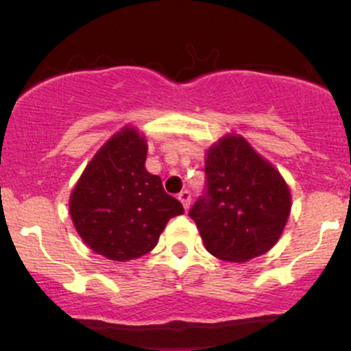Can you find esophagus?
<instances>
[{
  "mask_svg": "<svg viewBox=\"0 0 351 351\" xmlns=\"http://www.w3.org/2000/svg\"><path fill=\"white\" fill-rule=\"evenodd\" d=\"M178 200L182 202L183 207H185V210H186V208L190 207V200H192V195H190L189 190H183V192L178 195Z\"/></svg>",
  "mask_w": 351,
  "mask_h": 351,
  "instance_id": "34e87169",
  "label": "esophagus"
}]
</instances>
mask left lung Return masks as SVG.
<instances>
[{"label":"left lung","mask_w":351,"mask_h":351,"mask_svg":"<svg viewBox=\"0 0 351 351\" xmlns=\"http://www.w3.org/2000/svg\"><path fill=\"white\" fill-rule=\"evenodd\" d=\"M205 176L207 192L190 210L205 250L234 263L270 251L292 207L278 169L244 137L228 134L207 149Z\"/></svg>","instance_id":"8db88e82"}]
</instances>
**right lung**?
Listing matches in <instances>:
<instances>
[{
  "label": "right lung",
  "mask_w": 351,
  "mask_h": 351,
  "mask_svg": "<svg viewBox=\"0 0 351 351\" xmlns=\"http://www.w3.org/2000/svg\"><path fill=\"white\" fill-rule=\"evenodd\" d=\"M147 143L125 125L98 149L69 197V214L90 250L113 261L149 253L183 205L146 169Z\"/></svg>",
  "instance_id": "1"
}]
</instances>
